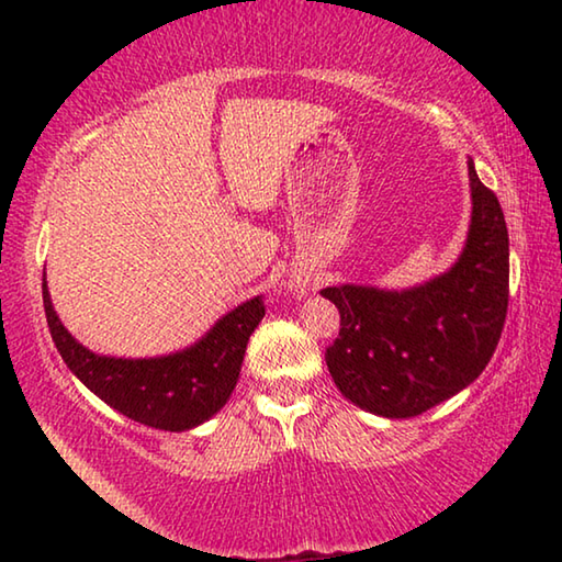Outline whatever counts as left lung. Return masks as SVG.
I'll use <instances>...</instances> for the list:
<instances>
[{"instance_id": "obj_1", "label": "left lung", "mask_w": 562, "mask_h": 562, "mask_svg": "<svg viewBox=\"0 0 562 562\" xmlns=\"http://www.w3.org/2000/svg\"><path fill=\"white\" fill-rule=\"evenodd\" d=\"M471 225L449 270L406 290L337 284L341 327L327 349L345 398L369 414L408 418L446 402L481 376L508 310V227L493 190L469 158Z\"/></svg>"}]
</instances>
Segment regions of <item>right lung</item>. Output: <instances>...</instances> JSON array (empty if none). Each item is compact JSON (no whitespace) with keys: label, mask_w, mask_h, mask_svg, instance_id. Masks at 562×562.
<instances>
[{"label":"right lung","mask_w":562,"mask_h":562,"mask_svg":"<svg viewBox=\"0 0 562 562\" xmlns=\"http://www.w3.org/2000/svg\"><path fill=\"white\" fill-rule=\"evenodd\" d=\"M42 294L52 339L71 374L119 414L160 431L195 429L221 412L240 376L247 339L265 317L258 294L237 304L186 349L126 359L97 355L71 337L54 312L46 272Z\"/></svg>","instance_id":"add662e5"}]
</instances>
